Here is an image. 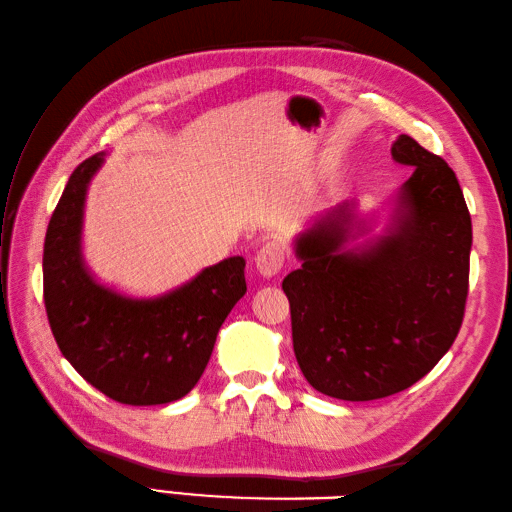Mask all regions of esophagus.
Instances as JSON below:
<instances>
[{
	"label": "esophagus",
	"instance_id": "34e87169",
	"mask_svg": "<svg viewBox=\"0 0 512 512\" xmlns=\"http://www.w3.org/2000/svg\"><path fill=\"white\" fill-rule=\"evenodd\" d=\"M255 264L264 277H275L285 264V244L281 240H272L264 244L259 248Z\"/></svg>",
	"mask_w": 512,
	"mask_h": 512
}]
</instances>
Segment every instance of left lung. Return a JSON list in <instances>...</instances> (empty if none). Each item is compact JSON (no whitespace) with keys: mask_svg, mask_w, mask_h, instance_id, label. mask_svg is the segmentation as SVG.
<instances>
[{"mask_svg":"<svg viewBox=\"0 0 512 512\" xmlns=\"http://www.w3.org/2000/svg\"><path fill=\"white\" fill-rule=\"evenodd\" d=\"M390 152L412 176L388 233L347 248L358 224L353 207L340 205L296 237L303 264L283 279L296 362L318 392L344 401L417 384L465 318L471 216L458 178L408 135Z\"/></svg>","mask_w":512,"mask_h":512,"instance_id":"obj_1","label":"left lung"}]
</instances>
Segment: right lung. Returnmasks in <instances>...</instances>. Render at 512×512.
I'll return each mask as SVG.
<instances>
[{"label": "right lung", "instance_id": "obj_1", "mask_svg": "<svg viewBox=\"0 0 512 512\" xmlns=\"http://www.w3.org/2000/svg\"><path fill=\"white\" fill-rule=\"evenodd\" d=\"M102 161L93 154L78 165L47 224L45 312L58 349L93 388L126 406H159L198 384L224 318L246 294V261L224 259L159 299L104 288L80 253L87 187Z\"/></svg>", "mask_w": 512, "mask_h": 512}]
</instances>
